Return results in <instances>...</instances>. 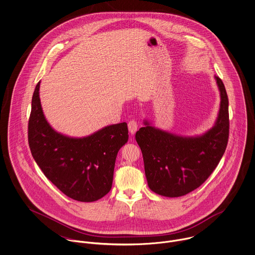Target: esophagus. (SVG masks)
<instances>
[{"instance_id":"esophagus-1","label":"esophagus","mask_w":255,"mask_h":255,"mask_svg":"<svg viewBox=\"0 0 255 255\" xmlns=\"http://www.w3.org/2000/svg\"><path fill=\"white\" fill-rule=\"evenodd\" d=\"M138 126H139V122L136 120V119H131L129 122H128V129H129V132L131 134H135V132L137 131L138 129Z\"/></svg>"}]
</instances>
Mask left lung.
Returning <instances> with one entry per match:
<instances>
[{
    "mask_svg": "<svg viewBox=\"0 0 255 255\" xmlns=\"http://www.w3.org/2000/svg\"><path fill=\"white\" fill-rule=\"evenodd\" d=\"M221 104L215 125L204 135L185 138L144 122L136 133L149 189L164 197L185 196L202 185L221 160L229 140V100L222 80L215 76Z\"/></svg>",
    "mask_w": 255,
    "mask_h": 255,
    "instance_id": "8db88e82",
    "label": "left lung"
}]
</instances>
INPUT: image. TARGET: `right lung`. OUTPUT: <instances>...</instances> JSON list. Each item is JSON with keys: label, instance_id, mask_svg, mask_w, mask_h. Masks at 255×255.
Segmentation results:
<instances>
[{"label": "right lung", "instance_id": "obj_1", "mask_svg": "<svg viewBox=\"0 0 255 255\" xmlns=\"http://www.w3.org/2000/svg\"><path fill=\"white\" fill-rule=\"evenodd\" d=\"M36 85L28 121L33 158L45 176L68 198L91 202L112 189L118 150L128 141L126 122L107 126L86 138H69L47 122Z\"/></svg>", "mask_w": 255, "mask_h": 255}]
</instances>
